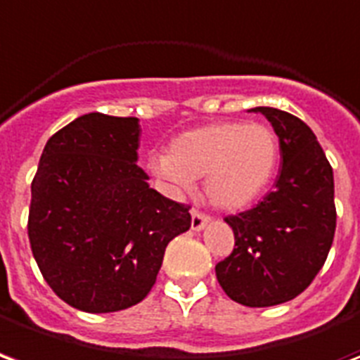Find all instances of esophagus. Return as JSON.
I'll return each mask as SVG.
<instances>
[{"mask_svg":"<svg viewBox=\"0 0 360 360\" xmlns=\"http://www.w3.org/2000/svg\"><path fill=\"white\" fill-rule=\"evenodd\" d=\"M209 222V217L199 209H191V230H201Z\"/></svg>","mask_w":360,"mask_h":360,"instance_id":"obj_1","label":"esophagus"}]
</instances>
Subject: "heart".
I'll list each match as a JSON object with an SVG mask.
<instances>
[{
	"label": "heart",
	"mask_w": 360,
	"mask_h": 360,
	"mask_svg": "<svg viewBox=\"0 0 360 360\" xmlns=\"http://www.w3.org/2000/svg\"><path fill=\"white\" fill-rule=\"evenodd\" d=\"M278 157L280 143L270 126L222 120L176 136L169 155L157 157L153 169L180 188L205 176V193L212 205L236 211L266 190Z\"/></svg>",
	"instance_id": "obj_1"
}]
</instances>
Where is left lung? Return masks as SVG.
I'll return each instance as SVG.
<instances>
[{"label": "left lung", "instance_id": "1", "mask_svg": "<svg viewBox=\"0 0 360 360\" xmlns=\"http://www.w3.org/2000/svg\"><path fill=\"white\" fill-rule=\"evenodd\" d=\"M255 111L276 132L282 169L263 201L224 219L236 243L214 270L232 301L272 307L305 291L326 261L335 234L334 172L303 120L272 107Z\"/></svg>", "mask_w": 360, "mask_h": 360}]
</instances>
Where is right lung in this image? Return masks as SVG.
Instances as JSON below:
<instances>
[{
  "label": "right lung",
  "instance_id": "add662e5",
  "mask_svg": "<svg viewBox=\"0 0 360 360\" xmlns=\"http://www.w3.org/2000/svg\"><path fill=\"white\" fill-rule=\"evenodd\" d=\"M136 117L82 115L47 140L32 180L28 240L41 276L86 313H115L153 288L190 205L149 188Z\"/></svg>",
  "mask_w": 360,
  "mask_h": 360
}]
</instances>
